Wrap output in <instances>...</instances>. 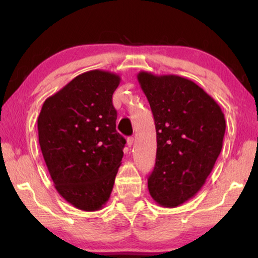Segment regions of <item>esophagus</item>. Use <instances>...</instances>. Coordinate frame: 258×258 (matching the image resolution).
<instances>
[{
  "mask_svg": "<svg viewBox=\"0 0 258 258\" xmlns=\"http://www.w3.org/2000/svg\"><path fill=\"white\" fill-rule=\"evenodd\" d=\"M133 145H134V138L133 137L127 138V146L128 147H132Z\"/></svg>",
  "mask_w": 258,
  "mask_h": 258,
  "instance_id": "34e87169",
  "label": "esophagus"
}]
</instances>
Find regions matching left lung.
<instances>
[{
  "label": "left lung",
  "instance_id": "obj_1",
  "mask_svg": "<svg viewBox=\"0 0 258 258\" xmlns=\"http://www.w3.org/2000/svg\"><path fill=\"white\" fill-rule=\"evenodd\" d=\"M138 81L149 101L157 134L148 189L160 206L177 207L195 197L211 174L223 146L224 113L187 78L140 72Z\"/></svg>",
  "mask_w": 258,
  "mask_h": 258
}]
</instances>
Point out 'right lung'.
Listing matches in <instances>:
<instances>
[{"label":"right lung","mask_w":258,"mask_h":258,"mask_svg":"<svg viewBox=\"0 0 258 258\" xmlns=\"http://www.w3.org/2000/svg\"><path fill=\"white\" fill-rule=\"evenodd\" d=\"M117 74L90 71L47 98L38 142L58 194L74 207L100 211L110 197L126 140L116 131Z\"/></svg>","instance_id":"add662e5"}]
</instances>
